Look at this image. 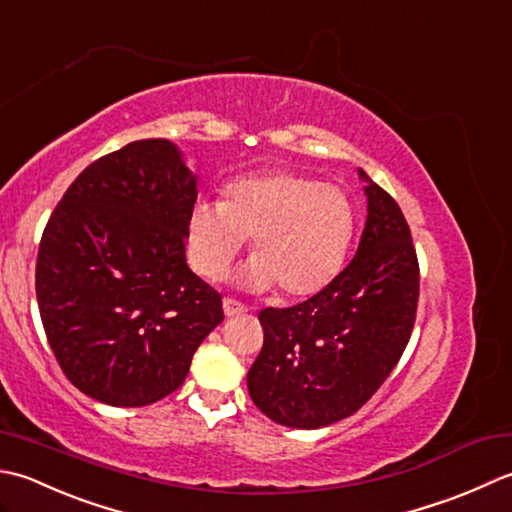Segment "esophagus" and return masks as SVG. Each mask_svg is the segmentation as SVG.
I'll return each instance as SVG.
<instances>
[{
    "mask_svg": "<svg viewBox=\"0 0 512 512\" xmlns=\"http://www.w3.org/2000/svg\"><path fill=\"white\" fill-rule=\"evenodd\" d=\"M223 311H225L227 318H234V316L245 314L247 307L243 305V302H238V300H234V298H225V300H223Z\"/></svg>",
    "mask_w": 512,
    "mask_h": 512,
    "instance_id": "obj_1",
    "label": "esophagus"
}]
</instances>
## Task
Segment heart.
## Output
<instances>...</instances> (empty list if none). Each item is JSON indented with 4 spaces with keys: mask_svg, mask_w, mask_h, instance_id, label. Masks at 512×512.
I'll use <instances>...</instances> for the list:
<instances>
[{
    "mask_svg": "<svg viewBox=\"0 0 512 512\" xmlns=\"http://www.w3.org/2000/svg\"><path fill=\"white\" fill-rule=\"evenodd\" d=\"M356 223V207L336 185L291 170L247 174L223 187L221 201L192 203L187 254L198 274L212 280L252 236L254 258L243 283L258 291L276 285L283 298H309L340 274Z\"/></svg>",
    "mask_w": 512,
    "mask_h": 512,
    "instance_id": "obj_1",
    "label": "heart"
}]
</instances>
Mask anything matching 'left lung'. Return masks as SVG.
Instances as JSON below:
<instances>
[{
  "label": "left lung",
  "instance_id": "1",
  "mask_svg": "<svg viewBox=\"0 0 512 512\" xmlns=\"http://www.w3.org/2000/svg\"><path fill=\"white\" fill-rule=\"evenodd\" d=\"M364 192L369 216L351 263L309 300L258 314L265 340L247 389L269 420L291 429L356 413L411 338L420 298L411 229L389 192L375 183Z\"/></svg>",
  "mask_w": 512,
  "mask_h": 512
}]
</instances>
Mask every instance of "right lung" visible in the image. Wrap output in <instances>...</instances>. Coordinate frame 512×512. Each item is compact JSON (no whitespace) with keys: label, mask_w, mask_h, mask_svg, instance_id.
Instances as JSON below:
<instances>
[{"label":"right lung","mask_w":512,"mask_h":512,"mask_svg":"<svg viewBox=\"0 0 512 512\" xmlns=\"http://www.w3.org/2000/svg\"><path fill=\"white\" fill-rule=\"evenodd\" d=\"M196 179L165 139L90 163L41 234L35 289L61 371L103 404L145 406L183 384L223 298L185 263Z\"/></svg>","instance_id":"right-lung-1"}]
</instances>
